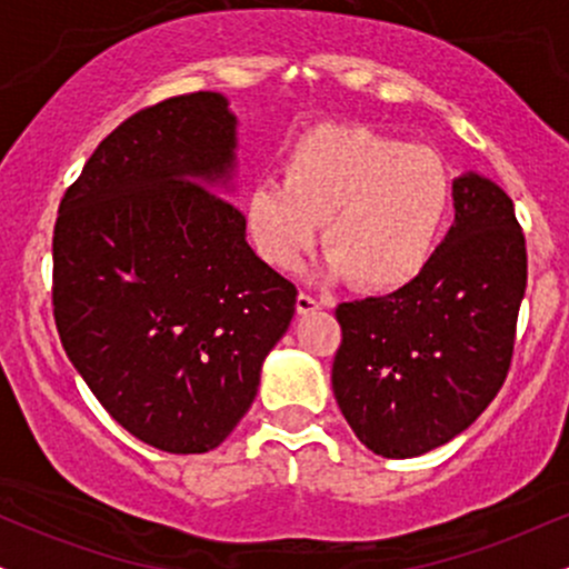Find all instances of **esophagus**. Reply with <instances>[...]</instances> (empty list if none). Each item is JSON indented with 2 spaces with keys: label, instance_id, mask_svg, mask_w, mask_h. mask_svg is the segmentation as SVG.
<instances>
[{
  "label": "esophagus",
  "instance_id": "obj_1",
  "mask_svg": "<svg viewBox=\"0 0 569 569\" xmlns=\"http://www.w3.org/2000/svg\"><path fill=\"white\" fill-rule=\"evenodd\" d=\"M323 305H326L323 299L312 297V293H305V291H299V297H297V312H299V316H307V312H316V310H321Z\"/></svg>",
  "mask_w": 569,
  "mask_h": 569
}]
</instances>
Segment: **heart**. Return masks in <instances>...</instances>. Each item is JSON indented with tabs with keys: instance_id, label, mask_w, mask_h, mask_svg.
Returning a JSON list of instances; mask_svg holds the SVG:
<instances>
[{
	"instance_id": "heart-1",
	"label": "heart",
	"mask_w": 569,
	"mask_h": 569,
	"mask_svg": "<svg viewBox=\"0 0 569 569\" xmlns=\"http://www.w3.org/2000/svg\"><path fill=\"white\" fill-rule=\"evenodd\" d=\"M452 202L441 154L363 126L312 128L289 149L283 181H259L246 230L259 257L293 270L326 221L323 272L401 289L426 270Z\"/></svg>"
}]
</instances>
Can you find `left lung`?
<instances>
[{
	"label": "left lung",
	"mask_w": 569,
	"mask_h": 569,
	"mask_svg": "<svg viewBox=\"0 0 569 569\" xmlns=\"http://www.w3.org/2000/svg\"><path fill=\"white\" fill-rule=\"evenodd\" d=\"M455 224L411 283L342 302L331 388L375 455L420 457L489 407L511 367L527 289L513 200L487 176L452 181Z\"/></svg>",
	"instance_id": "obj_1"
}]
</instances>
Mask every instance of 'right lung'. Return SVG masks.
<instances>
[{"instance_id": "right-lung-1", "label": "right lung", "mask_w": 569, "mask_h": 569, "mask_svg": "<svg viewBox=\"0 0 569 569\" xmlns=\"http://www.w3.org/2000/svg\"><path fill=\"white\" fill-rule=\"evenodd\" d=\"M238 117L221 93L168 98L107 136L63 194L53 312L69 361L128 433L217 449L257 398L297 289L253 253L230 192Z\"/></svg>"}]
</instances>
